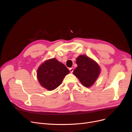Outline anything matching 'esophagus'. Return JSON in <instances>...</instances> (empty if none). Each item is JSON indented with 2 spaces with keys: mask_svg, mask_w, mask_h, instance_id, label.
I'll return each instance as SVG.
<instances>
[{
  "mask_svg": "<svg viewBox=\"0 0 132 132\" xmlns=\"http://www.w3.org/2000/svg\"><path fill=\"white\" fill-rule=\"evenodd\" d=\"M69 70H70V72H71V73H72V72H73V71H74V68H73V67L70 68H69Z\"/></svg>",
  "mask_w": 132,
  "mask_h": 132,
  "instance_id": "obj_1",
  "label": "esophagus"
}]
</instances>
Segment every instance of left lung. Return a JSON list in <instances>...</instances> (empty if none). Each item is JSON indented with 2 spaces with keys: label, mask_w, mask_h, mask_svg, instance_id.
<instances>
[{
  "label": "left lung",
  "mask_w": 132,
  "mask_h": 132,
  "mask_svg": "<svg viewBox=\"0 0 132 132\" xmlns=\"http://www.w3.org/2000/svg\"><path fill=\"white\" fill-rule=\"evenodd\" d=\"M76 63L78 67L73 71L74 75L79 79L85 87H90L99 76V66L94 60L84 55L79 56Z\"/></svg>",
  "instance_id": "left-lung-1"
}]
</instances>
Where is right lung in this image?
<instances>
[{
	"instance_id": "right-lung-1",
	"label": "right lung",
	"mask_w": 132,
	"mask_h": 132,
	"mask_svg": "<svg viewBox=\"0 0 132 132\" xmlns=\"http://www.w3.org/2000/svg\"><path fill=\"white\" fill-rule=\"evenodd\" d=\"M70 71L62 63L53 58L44 62L37 71L38 81L42 86L52 90L62 83Z\"/></svg>"
}]
</instances>
